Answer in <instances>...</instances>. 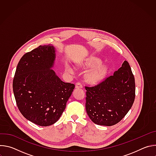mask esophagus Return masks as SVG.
Instances as JSON below:
<instances>
[{
	"label": "esophagus",
	"instance_id": "esophagus-1",
	"mask_svg": "<svg viewBox=\"0 0 156 156\" xmlns=\"http://www.w3.org/2000/svg\"><path fill=\"white\" fill-rule=\"evenodd\" d=\"M76 88H83V84L80 82H77L75 86Z\"/></svg>",
	"mask_w": 156,
	"mask_h": 156
}]
</instances>
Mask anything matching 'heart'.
Instances as JSON below:
<instances>
[{"label": "heart", "mask_w": 156, "mask_h": 156, "mask_svg": "<svg viewBox=\"0 0 156 156\" xmlns=\"http://www.w3.org/2000/svg\"><path fill=\"white\" fill-rule=\"evenodd\" d=\"M101 61L96 57H91L86 60L83 65L84 68H92L99 65L96 68L89 72L86 76V81L90 84H96L101 81L105 76L107 72V67L105 65L101 64ZM66 70L70 73H74V69L69 65H66Z\"/></svg>", "instance_id": "1"}]
</instances>
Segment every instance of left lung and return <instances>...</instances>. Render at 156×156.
I'll return each instance as SVG.
<instances>
[{
    "instance_id": "8db88e82",
    "label": "left lung",
    "mask_w": 156,
    "mask_h": 156,
    "mask_svg": "<svg viewBox=\"0 0 156 156\" xmlns=\"http://www.w3.org/2000/svg\"><path fill=\"white\" fill-rule=\"evenodd\" d=\"M85 88L87 114L99 125L109 126L119 123L135 98V77L126 60L113 75L94 86Z\"/></svg>"
}]
</instances>
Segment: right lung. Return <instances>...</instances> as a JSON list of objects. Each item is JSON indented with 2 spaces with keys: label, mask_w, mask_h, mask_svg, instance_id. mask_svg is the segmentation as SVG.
<instances>
[{
  "label": "right lung",
  "mask_w": 156,
  "mask_h": 156,
  "mask_svg": "<svg viewBox=\"0 0 156 156\" xmlns=\"http://www.w3.org/2000/svg\"><path fill=\"white\" fill-rule=\"evenodd\" d=\"M55 58L54 46H39L21 58L13 81L20 112L42 126L58 121L75 88L74 84L62 81L51 69Z\"/></svg>",
  "instance_id": "obj_1"
}]
</instances>
